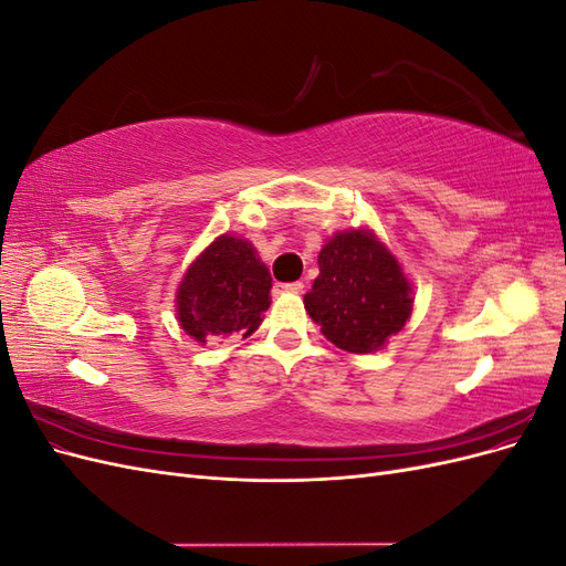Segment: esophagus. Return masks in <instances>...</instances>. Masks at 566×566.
<instances>
[{"mask_svg":"<svg viewBox=\"0 0 566 566\" xmlns=\"http://www.w3.org/2000/svg\"><path fill=\"white\" fill-rule=\"evenodd\" d=\"M276 290H279V293H302L304 283H302V281H295V283H276Z\"/></svg>","mask_w":566,"mask_h":566,"instance_id":"esophagus-1","label":"esophagus"}]
</instances>
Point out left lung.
I'll use <instances>...</instances> for the list:
<instances>
[{
    "label": "left lung",
    "mask_w": 566,
    "mask_h": 566,
    "mask_svg": "<svg viewBox=\"0 0 566 566\" xmlns=\"http://www.w3.org/2000/svg\"><path fill=\"white\" fill-rule=\"evenodd\" d=\"M318 271L304 306L335 347L370 354L410 318V285L394 254L373 233H337L323 245Z\"/></svg>",
    "instance_id": "1"
}]
</instances>
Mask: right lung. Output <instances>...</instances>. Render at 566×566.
Segmentation results:
<instances>
[{"instance_id":"1","label":"right lung","mask_w":566,"mask_h":566,"mask_svg":"<svg viewBox=\"0 0 566 566\" xmlns=\"http://www.w3.org/2000/svg\"><path fill=\"white\" fill-rule=\"evenodd\" d=\"M271 276L243 238L219 235L186 271L177 293L181 328L205 337L252 335L269 310Z\"/></svg>"}]
</instances>
